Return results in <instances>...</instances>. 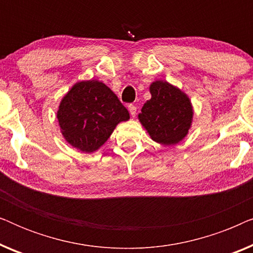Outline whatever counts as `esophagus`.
Returning a JSON list of instances; mask_svg holds the SVG:
<instances>
[{"label":"esophagus","mask_w":253,"mask_h":253,"mask_svg":"<svg viewBox=\"0 0 253 253\" xmlns=\"http://www.w3.org/2000/svg\"><path fill=\"white\" fill-rule=\"evenodd\" d=\"M127 108H129V112H130V115L131 116H132V117L136 116V113H137V107L136 106L129 105V107H127Z\"/></svg>","instance_id":"34e87169"}]
</instances>
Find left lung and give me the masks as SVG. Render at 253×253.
<instances>
[{
	"label": "left lung",
	"mask_w": 253,
	"mask_h": 253,
	"mask_svg": "<svg viewBox=\"0 0 253 253\" xmlns=\"http://www.w3.org/2000/svg\"><path fill=\"white\" fill-rule=\"evenodd\" d=\"M152 98L144 103L138 120L150 137L161 145H176L189 133L193 108L189 96L166 81L150 85Z\"/></svg>",
	"instance_id": "obj_1"
}]
</instances>
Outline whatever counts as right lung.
Listing matches in <instances>:
<instances>
[{
  "label": "right lung",
  "instance_id": "1",
  "mask_svg": "<svg viewBox=\"0 0 253 253\" xmlns=\"http://www.w3.org/2000/svg\"><path fill=\"white\" fill-rule=\"evenodd\" d=\"M129 112L108 86L99 81H83L72 86L57 110L62 136L83 153L99 150Z\"/></svg>",
  "mask_w": 253,
  "mask_h": 253
}]
</instances>
